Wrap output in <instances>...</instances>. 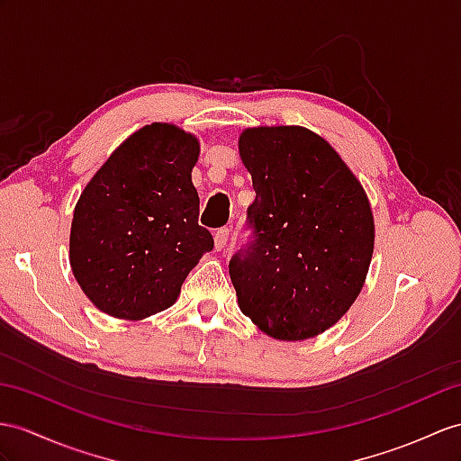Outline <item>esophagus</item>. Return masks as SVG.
Returning <instances> with one entry per match:
<instances>
[{
    "mask_svg": "<svg viewBox=\"0 0 461 461\" xmlns=\"http://www.w3.org/2000/svg\"><path fill=\"white\" fill-rule=\"evenodd\" d=\"M229 237H230V230L229 229H219L215 232V249L222 250L224 246H227V242H229Z\"/></svg>",
    "mask_w": 461,
    "mask_h": 461,
    "instance_id": "esophagus-1",
    "label": "esophagus"
}]
</instances>
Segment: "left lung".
<instances>
[{"instance_id":"left-lung-1","label":"left lung","mask_w":461,"mask_h":461,"mask_svg":"<svg viewBox=\"0 0 461 461\" xmlns=\"http://www.w3.org/2000/svg\"><path fill=\"white\" fill-rule=\"evenodd\" d=\"M239 152L256 192L254 240L232 256L239 307L276 340H307L339 322L366 284L375 224L360 179L321 134L250 127Z\"/></svg>"}]
</instances>
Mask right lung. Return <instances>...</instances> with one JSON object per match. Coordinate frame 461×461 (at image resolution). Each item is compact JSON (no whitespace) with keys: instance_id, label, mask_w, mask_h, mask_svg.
Instances as JSON below:
<instances>
[{"instance_id":"obj_1","label":"right lung","mask_w":461,"mask_h":461,"mask_svg":"<svg viewBox=\"0 0 461 461\" xmlns=\"http://www.w3.org/2000/svg\"><path fill=\"white\" fill-rule=\"evenodd\" d=\"M197 158L195 134L152 122L122 140L84 187L70 266L99 311L142 321L172 307L187 274L212 250L211 232L197 224Z\"/></svg>"}]
</instances>
